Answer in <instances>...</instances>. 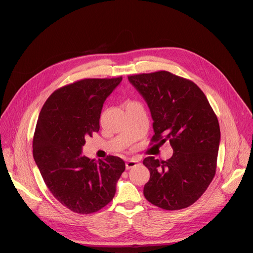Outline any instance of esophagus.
I'll list each match as a JSON object with an SVG mask.
<instances>
[{
	"label": "esophagus",
	"mask_w": 253,
	"mask_h": 253,
	"mask_svg": "<svg viewBox=\"0 0 253 253\" xmlns=\"http://www.w3.org/2000/svg\"><path fill=\"white\" fill-rule=\"evenodd\" d=\"M140 164V161L139 160H128V161H126V170H128V169H131V168H134V167H136L137 165H139Z\"/></svg>",
	"instance_id": "34e87169"
}]
</instances>
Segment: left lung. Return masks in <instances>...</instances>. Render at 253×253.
<instances>
[{"instance_id":"1","label":"left lung","mask_w":253,"mask_h":253,"mask_svg":"<svg viewBox=\"0 0 253 253\" xmlns=\"http://www.w3.org/2000/svg\"><path fill=\"white\" fill-rule=\"evenodd\" d=\"M146 101L153 119L151 143L170 142L168 161L148 156L150 172L144 197L165 210H180L197 202L216 172L220 141L218 119L205 93L191 80L168 71L128 76Z\"/></svg>"}]
</instances>
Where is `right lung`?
Instances as JSON below:
<instances>
[{
    "label": "right lung",
    "mask_w": 253,
    "mask_h": 253,
    "mask_svg": "<svg viewBox=\"0 0 253 253\" xmlns=\"http://www.w3.org/2000/svg\"><path fill=\"white\" fill-rule=\"evenodd\" d=\"M88 78L56 89L43 105L33 139V155L48 189L71 211L97 212L109 204L125 162L109 155L95 161L82 154L85 138L100 129L105 100L122 82Z\"/></svg>",
    "instance_id": "right-lung-1"
}]
</instances>
